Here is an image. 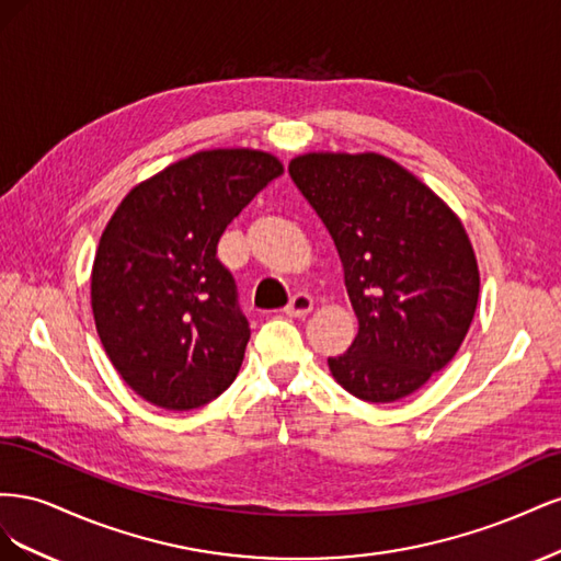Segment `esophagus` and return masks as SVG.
Returning a JSON list of instances; mask_svg holds the SVG:
<instances>
[{
    "label": "esophagus",
    "instance_id": "34e87169",
    "mask_svg": "<svg viewBox=\"0 0 561 561\" xmlns=\"http://www.w3.org/2000/svg\"><path fill=\"white\" fill-rule=\"evenodd\" d=\"M311 311H313V299L309 295H304V293L295 295L290 299V304L285 307V313L290 318H307Z\"/></svg>",
    "mask_w": 561,
    "mask_h": 561
}]
</instances>
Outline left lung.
Segmentation results:
<instances>
[{
    "mask_svg": "<svg viewBox=\"0 0 561 561\" xmlns=\"http://www.w3.org/2000/svg\"><path fill=\"white\" fill-rule=\"evenodd\" d=\"M328 227L358 334L328 358L334 381L365 402L412 396L461 348L480 268L461 219L393 159L309 151L287 165Z\"/></svg>",
    "mask_w": 561,
    "mask_h": 561,
    "instance_id": "8db88e82",
    "label": "left lung"
}]
</instances>
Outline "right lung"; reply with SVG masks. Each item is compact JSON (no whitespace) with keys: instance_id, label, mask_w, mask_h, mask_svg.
<instances>
[{"instance_id":"1","label":"right lung","mask_w":561,"mask_h":561,"mask_svg":"<svg viewBox=\"0 0 561 561\" xmlns=\"http://www.w3.org/2000/svg\"><path fill=\"white\" fill-rule=\"evenodd\" d=\"M278 175L268 151H196L133 186L110 217L91 274L95 330L147 402L196 410L239 375L250 328L217 243Z\"/></svg>"}]
</instances>
